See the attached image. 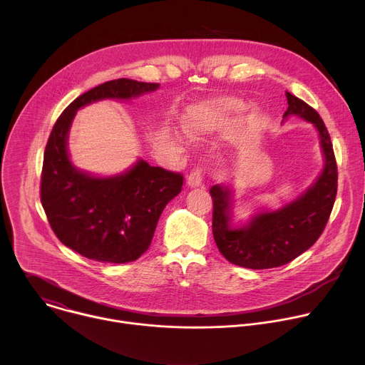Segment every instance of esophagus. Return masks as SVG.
Masks as SVG:
<instances>
[{
    "mask_svg": "<svg viewBox=\"0 0 365 365\" xmlns=\"http://www.w3.org/2000/svg\"><path fill=\"white\" fill-rule=\"evenodd\" d=\"M202 179H203V169L200 166H196L187 176L186 183L189 187H197L202 185Z\"/></svg>",
    "mask_w": 365,
    "mask_h": 365,
    "instance_id": "esophagus-1",
    "label": "esophagus"
}]
</instances>
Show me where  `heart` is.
Returning a JSON list of instances; mask_svg holds the SVG:
<instances>
[{"instance_id":"b5f03b06","label":"heart","mask_w":365,"mask_h":365,"mask_svg":"<svg viewBox=\"0 0 365 365\" xmlns=\"http://www.w3.org/2000/svg\"><path fill=\"white\" fill-rule=\"evenodd\" d=\"M241 111V106L228 98L202 102L190 107L185 114V130L192 137H199L221 125Z\"/></svg>"}]
</instances>
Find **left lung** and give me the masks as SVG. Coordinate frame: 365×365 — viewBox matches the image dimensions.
I'll return each instance as SVG.
<instances>
[{
  "label": "left lung",
  "instance_id": "1",
  "mask_svg": "<svg viewBox=\"0 0 365 365\" xmlns=\"http://www.w3.org/2000/svg\"><path fill=\"white\" fill-rule=\"evenodd\" d=\"M287 111L283 118L297 115L319 133L325 158L324 170L303 195L277 211L255 214L241 228L231 227L232 193L228 186L210 189L214 202L212 232L220 252L230 263L263 270L280 267L309 250L324 232L338 189V168L329 133L319 114L297 96L286 92Z\"/></svg>",
  "mask_w": 365,
  "mask_h": 365
}]
</instances>
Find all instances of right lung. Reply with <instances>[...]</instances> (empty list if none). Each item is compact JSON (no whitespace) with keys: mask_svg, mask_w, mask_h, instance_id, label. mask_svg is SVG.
<instances>
[{"mask_svg":"<svg viewBox=\"0 0 365 365\" xmlns=\"http://www.w3.org/2000/svg\"><path fill=\"white\" fill-rule=\"evenodd\" d=\"M159 88L115 79L78 96L61 114L46 144L40 199L62 244L101 263L124 264L151 244L165 206L182 190L183 176L138 160L125 173L95 178L69 160L68 133L76 111L101 99H131Z\"/></svg>","mask_w":365,"mask_h":365,"instance_id":"right-lung-1","label":"right lung"}]
</instances>
